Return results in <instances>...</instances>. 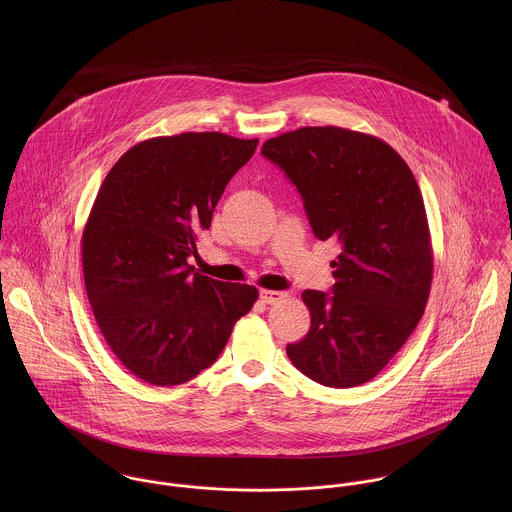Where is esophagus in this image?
<instances>
[{
    "instance_id": "obj_1",
    "label": "esophagus",
    "mask_w": 512,
    "mask_h": 512,
    "mask_svg": "<svg viewBox=\"0 0 512 512\" xmlns=\"http://www.w3.org/2000/svg\"><path fill=\"white\" fill-rule=\"evenodd\" d=\"M284 297H286V293L284 292H276V290H260V299H262L264 303H268V305H274V303L282 301Z\"/></svg>"
}]
</instances>
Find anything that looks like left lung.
I'll return each instance as SVG.
<instances>
[{
    "label": "left lung",
    "instance_id": "8db88e82",
    "mask_svg": "<svg viewBox=\"0 0 512 512\" xmlns=\"http://www.w3.org/2000/svg\"><path fill=\"white\" fill-rule=\"evenodd\" d=\"M262 155L295 185L313 234L341 248L331 293H301L311 327L286 353L323 386L365 384L408 341L432 288L430 230L414 173L386 142L337 126L282 134Z\"/></svg>",
    "mask_w": 512,
    "mask_h": 512
}]
</instances>
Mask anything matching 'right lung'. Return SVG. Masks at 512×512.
I'll return each instance as SVG.
<instances>
[{
	"instance_id": "add662e5",
	"label": "right lung",
	"mask_w": 512,
	"mask_h": 512,
	"mask_svg": "<svg viewBox=\"0 0 512 512\" xmlns=\"http://www.w3.org/2000/svg\"><path fill=\"white\" fill-rule=\"evenodd\" d=\"M258 140L219 132L151 138L106 175L82 232L96 323L118 361L155 386H177L219 359L258 290L195 272L197 238Z\"/></svg>"
}]
</instances>
